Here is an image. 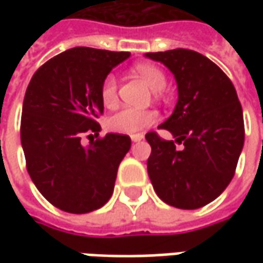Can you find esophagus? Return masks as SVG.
Here are the masks:
<instances>
[{"instance_id": "34e87169", "label": "esophagus", "mask_w": 263, "mask_h": 263, "mask_svg": "<svg viewBox=\"0 0 263 263\" xmlns=\"http://www.w3.org/2000/svg\"><path fill=\"white\" fill-rule=\"evenodd\" d=\"M142 139H143V135H133V136H132V140H133V142H140Z\"/></svg>"}]
</instances>
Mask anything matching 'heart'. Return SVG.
Here are the masks:
<instances>
[{
    "label": "heart",
    "instance_id": "b5f03b06",
    "mask_svg": "<svg viewBox=\"0 0 263 263\" xmlns=\"http://www.w3.org/2000/svg\"><path fill=\"white\" fill-rule=\"evenodd\" d=\"M135 71L154 90H162L167 86V77L164 71L155 64L140 63L135 66ZM101 99L106 108H111L118 101V82L114 74H108L101 85ZM158 114L155 111H140L133 108H124L108 117L105 121L106 128L111 133L120 135H137L146 127L157 123Z\"/></svg>",
    "mask_w": 263,
    "mask_h": 263
}]
</instances>
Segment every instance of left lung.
<instances>
[{
    "label": "left lung",
    "mask_w": 263,
    "mask_h": 263,
    "mask_svg": "<svg viewBox=\"0 0 263 263\" xmlns=\"http://www.w3.org/2000/svg\"><path fill=\"white\" fill-rule=\"evenodd\" d=\"M146 57L167 66L178 87L173 116L158 127L171 132L176 140H165L157 132L145 136L152 147L149 178L168 205L205 206L230 184L245 143L236 87L215 63L196 51L177 48ZM176 143L185 147L178 151Z\"/></svg>",
    "instance_id": "1"
}]
</instances>
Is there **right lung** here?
I'll use <instances>...</instances> for the list:
<instances>
[{"label": "right lung", "mask_w": 263, "mask_h": 263, "mask_svg": "<svg viewBox=\"0 0 263 263\" xmlns=\"http://www.w3.org/2000/svg\"><path fill=\"white\" fill-rule=\"evenodd\" d=\"M128 57L76 46L39 67L26 89L20 123L26 168L42 196L64 212H92L114 192L132 140L118 133L98 137V118L104 114L101 85ZM83 137L92 139L87 148Z\"/></svg>", "instance_id": "right-lung-1"}]
</instances>
